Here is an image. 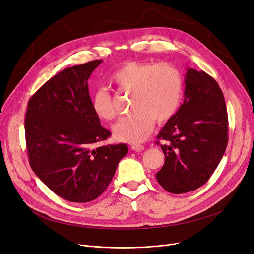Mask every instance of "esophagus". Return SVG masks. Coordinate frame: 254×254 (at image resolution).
I'll return each mask as SVG.
<instances>
[{"mask_svg": "<svg viewBox=\"0 0 254 254\" xmlns=\"http://www.w3.org/2000/svg\"><path fill=\"white\" fill-rule=\"evenodd\" d=\"M130 149L134 151H142V150H144V146L140 145V144H132L130 146Z\"/></svg>", "mask_w": 254, "mask_h": 254, "instance_id": "esophagus-1", "label": "esophagus"}]
</instances>
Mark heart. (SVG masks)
<instances>
[{
  "label": "heart",
  "instance_id": "heart-1",
  "mask_svg": "<svg viewBox=\"0 0 254 254\" xmlns=\"http://www.w3.org/2000/svg\"><path fill=\"white\" fill-rule=\"evenodd\" d=\"M118 91L131 92L128 115L113 127L118 141L140 143L148 138L157 124L167 123L177 112L183 95V76L170 63L127 62L111 76ZM91 108L98 118L111 122L117 114L111 92L98 89L91 97Z\"/></svg>",
  "mask_w": 254,
  "mask_h": 254
}]
</instances>
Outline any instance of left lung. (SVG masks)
<instances>
[{"instance_id": "1", "label": "left lung", "mask_w": 254, "mask_h": 254, "mask_svg": "<svg viewBox=\"0 0 254 254\" xmlns=\"http://www.w3.org/2000/svg\"><path fill=\"white\" fill-rule=\"evenodd\" d=\"M228 110L216 80L188 69L184 102L157 135L165 164L156 180L171 193L197 190L212 176L229 141Z\"/></svg>"}]
</instances>
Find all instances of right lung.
<instances>
[{"label": "right lung", "instance_id": "obj_1", "mask_svg": "<svg viewBox=\"0 0 254 254\" xmlns=\"http://www.w3.org/2000/svg\"><path fill=\"white\" fill-rule=\"evenodd\" d=\"M95 60L50 78L29 100L24 119L29 162L49 190L73 203L99 197L128 151L126 144H102L111 132L91 108L88 78Z\"/></svg>", "mask_w": 254, "mask_h": 254}]
</instances>
